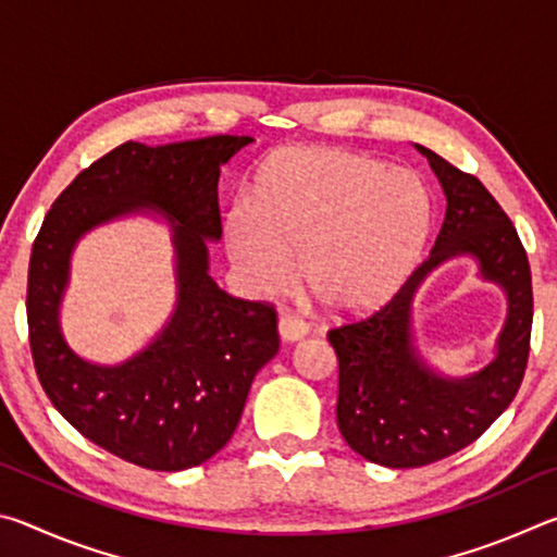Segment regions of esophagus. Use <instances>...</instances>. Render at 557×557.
<instances>
[{
    "mask_svg": "<svg viewBox=\"0 0 557 557\" xmlns=\"http://www.w3.org/2000/svg\"><path fill=\"white\" fill-rule=\"evenodd\" d=\"M277 332H280V338L282 342H287V344H292V342H299L301 336H307V324L301 322L299 317H292V314H282L280 319H277Z\"/></svg>",
    "mask_w": 557,
    "mask_h": 557,
    "instance_id": "1",
    "label": "esophagus"
}]
</instances>
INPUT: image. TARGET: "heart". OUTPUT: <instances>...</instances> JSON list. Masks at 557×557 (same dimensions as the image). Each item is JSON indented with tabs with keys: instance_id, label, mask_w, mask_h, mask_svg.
<instances>
[{
	"instance_id": "heart-1",
	"label": "heart",
	"mask_w": 557,
	"mask_h": 557,
	"mask_svg": "<svg viewBox=\"0 0 557 557\" xmlns=\"http://www.w3.org/2000/svg\"><path fill=\"white\" fill-rule=\"evenodd\" d=\"M425 184L381 159L309 147L260 166L248 206L225 221V250L243 289L270 297L297 277L336 314L383 305L430 235Z\"/></svg>"
}]
</instances>
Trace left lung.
<instances>
[{
  "instance_id": "left-lung-1",
  "label": "left lung",
  "mask_w": 557,
  "mask_h": 557,
  "mask_svg": "<svg viewBox=\"0 0 557 557\" xmlns=\"http://www.w3.org/2000/svg\"><path fill=\"white\" fill-rule=\"evenodd\" d=\"M414 149L430 162L447 199L430 258L381 312L329 332L338 358V430L356 455L393 469L432 465L484 435L521 388L533 322L531 268L513 223L476 176L428 147ZM455 257L474 259L478 276L507 297L493 361L467 376L432 367L413 332L417 292Z\"/></svg>"
}]
</instances>
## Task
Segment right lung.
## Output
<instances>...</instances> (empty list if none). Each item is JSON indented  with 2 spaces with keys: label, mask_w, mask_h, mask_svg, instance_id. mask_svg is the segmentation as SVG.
Listing matches in <instances>:
<instances>
[{
  "label": "right lung",
  "mask_w": 557,
  "mask_h": 557,
  "mask_svg": "<svg viewBox=\"0 0 557 557\" xmlns=\"http://www.w3.org/2000/svg\"><path fill=\"white\" fill-rule=\"evenodd\" d=\"M252 137L125 143L55 199L29 262V342L46 395L71 425L132 465L182 471L211 459L238 428L258 371L277 354V317L211 277L221 240V166ZM149 218L173 243L177 299L165 326L125 362L98 364L67 344L60 307L77 243L102 224Z\"/></svg>",
  "instance_id": "right-lung-1"
}]
</instances>
